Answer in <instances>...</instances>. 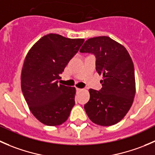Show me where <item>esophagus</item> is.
Listing matches in <instances>:
<instances>
[{
	"mask_svg": "<svg viewBox=\"0 0 155 155\" xmlns=\"http://www.w3.org/2000/svg\"><path fill=\"white\" fill-rule=\"evenodd\" d=\"M82 89L81 88H79V87H76V91H82Z\"/></svg>",
	"mask_w": 155,
	"mask_h": 155,
	"instance_id": "esophagus-1",
	"label": "esophagus"
}]
</instances>
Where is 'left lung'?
Masks as SVG:
<instances>
[{"label":"left lung","instance_id":"8db88e82","mask_svg":"<svg viewBox=\"0 0 155 155\" xmlns=\"http://www.w3.org/2000/svg\"><path fill=\"white\" fill-rule=\"evenodd\" d=\"M96 57V70L103 75L100 91L89 89L90 100L85 110L91 121L101 126L119 122L127 113L135 97L133 61L124 46L103 36L87 40L80 49Z\"/></svg>","mask_w":155,"mask_h":155}]
</instances>
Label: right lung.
<instances>
[{
  "mask_svg": "<svg viewBox=\"0 0 155 155\" xmlns=\"http://www.w3.org/2000/svg\"><path fill=\"white\" fill-rule=\"evenodd\" d=\"M84 41L49 34L40 38L26 55L21 75V91L31 112L46 125L63 124L75 105L76 88L58 82L59 75Z\"/></svg>",
  "mask_w": 155,
  "mask_h": 155,
  "instance_id": "1",
  "label": "right lung"
}]
</instances>
